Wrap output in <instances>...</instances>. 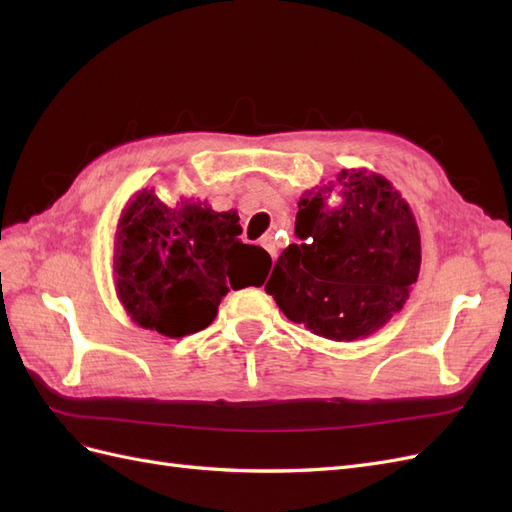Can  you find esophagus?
<instances>
[{"label": "esophagus", "mask_w": 512, "mask_h": 512, "mask_svg": "<svg viewBox=\"0 0 512 512\" xmlns=\"http://www.w3.org/2000/svg\"><path fill=\"white\" fill-rule=\"evenodd\" d=\"M260 245L265 247V250L269 252V256L275 260L277 258V245H275V241H273V237L271 235H265L260 239Z\"/></svg>", "instance_id": "esophagus-1"}]
</instances>
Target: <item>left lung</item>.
I'll return each mask as SVG.
<instances>
[{"instance_id":"8db88e82","label":"left lung","mask_w":512,"mask_h":512,"mask_svg":"<svg viewBox=\"0 0 512 512\" xmlns=\"http://www.w3.org/2000/svg\"><path fill=\"white\" fill-rule=\"evenodd\" d=\"M342 205L329 207L335 183L299 200L292 243L277 258L265 290L312 333L352 342L378 331L404 307L421 269V235L412 209L384 177L337 175Z\"/></svg>"}]
</instances>
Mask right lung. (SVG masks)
Segmentation results:
<instances>
[{"mask_svg": "<svg viewBox=\"0 0 512 512\" xmlns=\"http://www.w3.org/2000/svg\"><path fill=\"white\" fill-rule=\"evenodd\" d=\"M237 211L183 198L168 207L153 190L123 209L115 235V286L143 329L183 337L207 329L230 288L260 286L271 256L239 239Z\"/></svg>", "mask_w": 512, "mask_h": 512, "instance_id": "add662e5", "label": "right lung"}]
</instances>
